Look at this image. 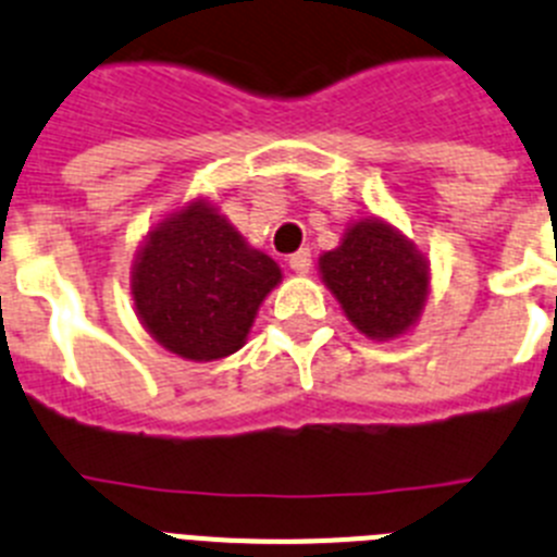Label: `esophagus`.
I'll return each mask as SVG.
<instances>
[{
  "label": "esophagus",
  "mask_w": 557,
  "mask_h": 557,
  "mask_svg": "<svg viewBox=\"0 0 557 557\" xmlns=\"http://www.w3.org/2000/svg\"><path fill=\"white\" fill-rule=\"evenodd\" d=\"M310 263H313V260H310V249H299V252H294L288 258V267L294 269L297 274H308Z\"/></svg>",
  "instance_id": "esophagus-1"
}]
</instances>
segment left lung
I'll list each match as a JSON object with an SVG mask.
<instances>
[{"label": "left lung", "instance_id": "8db88e82", "mask_svg": "<svg viewBox=\"0 0 557 557\" xmlns=\"http://www.w3.org/2000/svg\"><path fill=\"white\" fill-rule=\"evenodd\" d=\"M324 285L366 338H397L422 313L430 290L428 260L383 219H363L319 258Z\"/></svg>", "mask_w": 557, "mask_h": 557}]
</instances>
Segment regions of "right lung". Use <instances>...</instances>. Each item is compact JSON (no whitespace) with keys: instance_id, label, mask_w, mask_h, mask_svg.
Instances as JSON below:
<instances>
[{"instance_id":"obj_1","label":"right lung","mask_w":557,"mask_h":557,"mask_svg":"<svg viewBox=\"0 0 557 557\" xmlns=\"http://www.w3.org/2000/svg\"><path fill=\"white\" fill-rule=\"evenodd\" d=\"M283 280L208 199H194L147 235L133 263L135 313L160 347L185 360L238 352L260 302Z\"/></svg>"}]
</instances>
